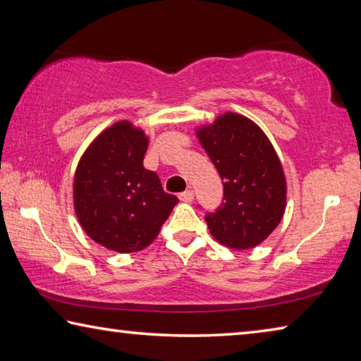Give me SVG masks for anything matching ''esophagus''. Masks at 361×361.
I'll return each mask as SVG.
<instances>
[{
    "mask_svg": "<svg viewBox=\"0 0 361 361\" xmlns=\"http://www.w3.org/2000/svg\"><path fill=\"white\" fill-rule=\"evenodd\" d=\"M178 197H180V200H181V202H192V199H194V192L191 191V189H188V191H185V192H181L180 195H178Z\"/></svg>",
    "mask_w": 361,
    "mask_h": 361,
    "instance_id": "obj_1",
    "label": "esophagus"
}]
</instances>
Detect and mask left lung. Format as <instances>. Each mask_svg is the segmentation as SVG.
Masks as SVG:
<instances>
[{
    "instance_id": "8db88e82",
    "label": "left lung",
    "mask_w": 361,
    "mask_h": 361,
    "mask_svg": "<svg viewBox=\"0 0 361 361\" xmlns=\"http://www.w3.org/2000/svg\"><path fill=\"white\" fill-rule=\"evenodd\" d=\"M195 135L224 186V202L205 216L210 234L234 250L259 245L286 207V180L272 143L259 126L237 113L218 116Z\"/></svg>"
}]
</instances>
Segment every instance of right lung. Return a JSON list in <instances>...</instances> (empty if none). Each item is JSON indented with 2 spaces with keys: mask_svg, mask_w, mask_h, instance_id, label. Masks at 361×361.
Returning a JSON list of instances; mask_svg holds the SVG:
<instances>
[{
  "mask_svg": "<svg viewBox=\"0 0 361 361\" xmlns=\"http://www.w3.org/2000/svg\"><path fill=\"white\" fill-rule=\"evenodd\" d=\"M148 137L129 121L109 126L79 159L73 205L85 234L102 247L133 253L151 245L178 199L143 167Z\"/></svg>",
  "mask_w": 361,
  "mask_h": 361,
  "instance_id": "add662e5",
  "label": "right lung"
}]
</instances>
